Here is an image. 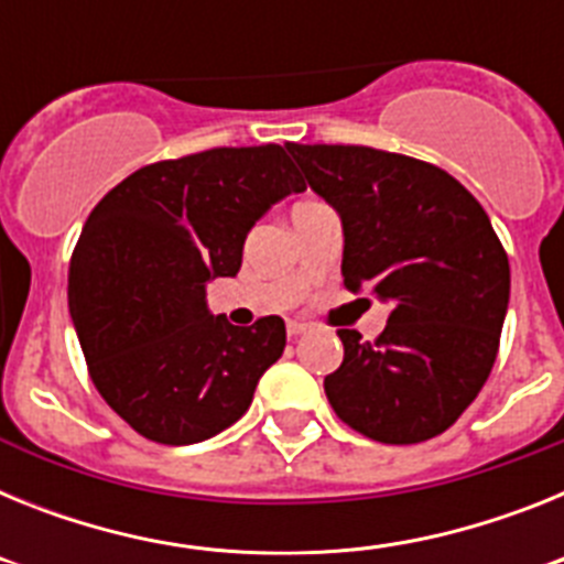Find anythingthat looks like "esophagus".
Returning <instances> with one entry per match:
<instances>
[{
    "mask_svg": "<svg viewBox=\"0 0 564 564\" xmlns=\"http://www.w3.org/2000/svg\"><path fill=\"white\" fill-rule=\"evenodd\" d=\"M302 333H305V325H302V322H288V336L296 338L302 336Z\"/></svg>",
    "mask_w": 564,
    "mask_h": 564,
    "instance_id": "1",
    "label": "esophagus"
}]
</instances>
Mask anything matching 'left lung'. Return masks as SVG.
I'll list each match as a JSON object with an SVG mask.
<instances>
[{"mask_svg":"<svg viewBox=\"0 0 564 564\" xmlns=\"http://www.w3.org/2000/svg\"><path fill=\"white\" fill-rule=\"evenodd\" d=\"M288 152L341 217L344 288L392 307L376 341L338 330L325 392L378 443H421L463 415L495 367L511 271L488 214L432 163L370 147Z\"/></svg>","mask_w":564,"mask_h":564,"instance_id":"1","label":"left lung"}]
</instances>
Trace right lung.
<instances>
[{"instance_id":"add662e5","label":"right lung","mask_w":564,"mask_h":564,"mask_svg":"<svg viewBox=\"0 0 564 564\" xmlns=\"http://www.w3.org/2000/svg\"><path fill=\"white\" fill-rule=\"evenodd\" d=\"M305 183L276 143L138 169L93 208L69 259V316L104 401L138 435L188 446L251 406L285 322L234 327L206 285L237 276L262 214Z\"/></svg>"}]
</instances>
